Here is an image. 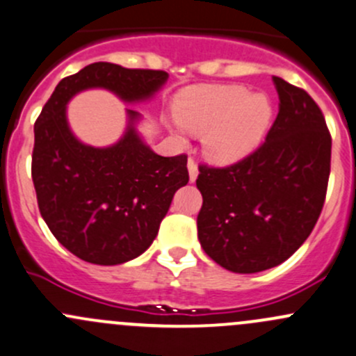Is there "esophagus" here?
<instances>
[{
	"label": "esophagus",
	"instance_id": "obj_1",
	"mask_svg": "<svg viewBox=\"0 0 356 356\" xmlns=\"http://www.w3.org/2000/svg\"><path fill=\"white\" fill-rule=\"evenodd\" d=\"M188 170H189V181L194 182L197 177V163L194 159L188 160Z\"/></svg>",
	"mask_w": 356,
	"mask_h": 356
}]
</instances>
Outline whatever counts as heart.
<instances>
[{
  "instance_id": "heart-1",
  "label": "heart",
  "mask_w": 356,
  "mask_h": 356,
  "mask_svg": "<svg viewBox=\"0 0 356 356\" xmlns=\"http://www.w3.org/2000/svg\"><path fill=\"white\" fill-rule=\"evenodd\" d=\"M271 118L266 95L237 85L189 88L175 102L177 124L191 133H204L207 153L218 163L250 155L263 141Z\"/></svg>"
}]
</instances>
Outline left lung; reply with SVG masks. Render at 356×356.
<instances>
[{
	"label": "left lung",
	"mask_w": 356,
	"mask_h": 356,
	"mask_svg": "<svg viewBox=\"0 0 356 356\" xmlns=\"http://www.w3.org/2000/svg\"><path fill=\"white\" fill-rule=\"evenodd\" d=\"M280 111L256 152L228 167L200 165L203 196L197 238L234 273H259L286 261L312 232L326 200L331 134L305 90L273 76Z\"/></svg>",
	"instance_id": "8db88e82"
}]
</instances>
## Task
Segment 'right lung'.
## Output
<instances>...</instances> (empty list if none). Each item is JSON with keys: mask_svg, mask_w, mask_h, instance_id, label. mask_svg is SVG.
<instances>
[{"mask_svg": "<svg viewBox=\"0 0 356 356\" xmlns=\"http://www.w3.org/2000/svg\"><path fill=\"white\" fill-rule=\"evenodd\" d=\"M168 74L93 63L63 78L33 124L32 181L40 215L59 244L100 266L128 263L152 245L175 191L189 182L188 156H160L128 112L124 136L95 148L71 133L66 106L76 93L106 88L128 104L152 99Z\"/></svg>", "mask_w": 356, "mask_h": 356, "instance_id": "add662e5", "label": "right lung"}]
</instances>
